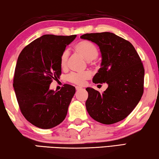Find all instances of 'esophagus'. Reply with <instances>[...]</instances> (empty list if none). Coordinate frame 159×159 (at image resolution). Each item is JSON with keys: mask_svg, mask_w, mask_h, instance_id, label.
Instances as JSON below:
<instances>
[{"mask_svg": "<svg viewBox=\"0 0 159 159\" xmlns=\"http://www.w3.org/2000/svg\"><path fill=\"white\" fill-rule=\"evenodd\" d=\"M76 90L77 91H78V90H80V89H82V87H79V86H76Z\"/></svg>", "mask_w": 159, "mask_h": 159, "instance_id": "esophagus-1", "label": "esophagus"}]
</instances>
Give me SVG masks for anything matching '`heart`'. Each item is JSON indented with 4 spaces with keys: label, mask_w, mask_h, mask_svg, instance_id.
<instances>
[{
    "label": "heart",
    "mask_w": 159,
    "mask_h": 159,
    "mask_svg": "<svg viewBox=\"0 0 159 159\" xmlns=\"http://www.w3.org/2000/svg\"><path fill=\"white\" fill-rule=\"evenodd\" d=\"M75 49L77 52L80 53L89 61L96 59L99 54L98 47L94 43L87 40H82L77 42L75 45ZM68 57V50L64 49L59 58V64L62 69H64L66 66ZM91 75L92 74L89 71H84L82 72H71L67 76V80L73 84L82 85L87 80L91 77Z\"/></svg>",
    "instance_id": "1"
}]
</instances>
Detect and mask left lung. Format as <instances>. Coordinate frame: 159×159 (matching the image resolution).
<instances>
[{
    "instance_id": "obj_1",
    "label": "left lung",
    "mask_w": 159,
    "mask_h": 159,
    "mask_svg": "<svg viewBox=\"0 0 159 159\" xmlns=\"http://www.w3.org/2000/svg\"><path fill=\"white\" fill-rule=\"evenodd\" d=\"M95 42L102 54L101 67L94 83H107L102 93L87 88L86 108L91 118L110 125L123 120L133 111L143 94L144 67L129 41L110 32L85 34L80 36Z\"/></svg>"
}]
</instances>
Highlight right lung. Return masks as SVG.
I'll return each mask as SVG.
<instances>
[{"label":"right lung","instance_id":"add662e5","mask_svg":"<svg viewBox=\"0 0 159 159\" xmlns=\"http://www.w3.org/2000/svg\"><path fill=\"white\" fill-rule=\"evenodd\" d=\"M76 36L43 35L18 56L13 85L22 115L36 127L49 129L66 118L75 87L65 84L56 92L49 84L61 75V54Z\"/></svg>","mask_w":159,"mask_h":159}]
</instances>
